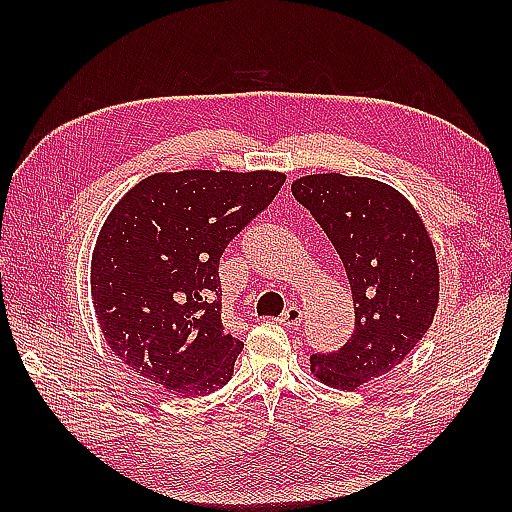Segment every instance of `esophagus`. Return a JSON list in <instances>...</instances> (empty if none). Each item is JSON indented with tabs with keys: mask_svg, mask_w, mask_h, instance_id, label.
<instances>
[{
	"mask_svg": "<svg viewBox=\"0 0 512 512\" xmlns=\"http://www.w3.org/2000/svg\"><path fill=\"white\" fill-rule=\"evenodd\" d=\"M301 321H303V312L297 306H288L279 317V323L286 325V328H297V325H301Z\"/></svg>",
	"mask_w": 512,
	"mask_h": 512,
	"instance_id": "34e87169",
	"label": "esophagus"
}]
</instances>
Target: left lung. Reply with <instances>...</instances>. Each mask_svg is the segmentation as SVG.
I'll list each match as a JSON object with an SVG mask.
<instances>
[{
  "instance_id": "8db88e82",
  "label": "left lung",
  "mask_w": 512,
  "mask_h": 512,
  "mask_svg": "<svg viewBox=\"0 0 512 512\" xmlns=\"http://www.w3.org/2000/svg\"><path fill=\"white\" fill-rule=\"evenodd\" d=\"M339 253L354 299V334L312 354L319 383L354 391L405 361L436 317L440 268L420 213L387 182L310 173L290 184Z\"/></svg>"
}]
</instances>
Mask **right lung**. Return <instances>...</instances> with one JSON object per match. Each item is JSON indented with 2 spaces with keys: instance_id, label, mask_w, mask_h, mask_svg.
I'll use <instances>...</instances> for the list:
<instances>
[{
  "instance_id": "obj_1",
  "label": "right lung",
  "mask_w": 512,
  "mask_h": 512,
  "mask_svg": "<svg viewBox=\"0 0 512 512\" xmlns=\"http://www.w3.org/2000/svg\"><path fill=\"white\" fill-rule=\"evenodd\" d=\"M284 182L268 169L160 171L116 202L90 286L105 341L129 369L191 398L231 380L244 343L222 323L217 264Z\"/></svg>"
}]
</instances>
